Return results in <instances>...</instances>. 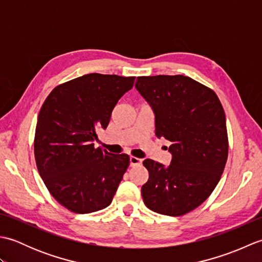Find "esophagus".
I'll return each instance as SVG.
<instances>
[{
  "label": "esophagus",
  "mask_w": 262,
  "mask_h": 262,
  "mask_svg": "<svg viewBox=\"0 0 262 262\" xmlns=\"http://www.w3.org/2000/svg\"><path fill=\"white\" fill-rule=\"evenodd\" d=\"M142 164V159H138L135 157H130L129 158V165L130 166H137Z\"/></svg>",
  "instance_id": "34e87169"
}]
</instances>
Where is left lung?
<instances>
[{
    "label": "left lung",
    "mask_w": 262,
    "mask_h": 262,
    "mask_svg": "<svg viewBox=\"0 0 262 262\" xmlns=\"http://www.w3.org/2000/svg\"><path fill=\"white\" fill-rule=\"evenodd\" d=\"M136 90L155 116V135L171 142L170 165L144 160L147 207L181 216L202 205L223 173L229 153L224 109L216 93L183 75L140 76Z\"/></svg>",
    "instance_id": "8db88e82"
}]
</instances>
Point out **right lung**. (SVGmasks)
Returning <instances> with one entry per match:
<instances>
[{
  "label": "right lung",
  "mask_w": 262,
  "mask_h": 262,
  "mask_svg": "<svg viewBox=\"0 0 262 262\" xmlns=\"http://www.w3.org/2000/svg\"><path fill=\"white\" fill-rule=\"evenodd\" d=\"M135 77L91 73L56 86L39 111L36 164L49 192L64 207L89 214L113 202L129 165L127 154L94 147L118 100Z\"/></svg>",
  "instance_id": "add662e5"
}]
</instances>
